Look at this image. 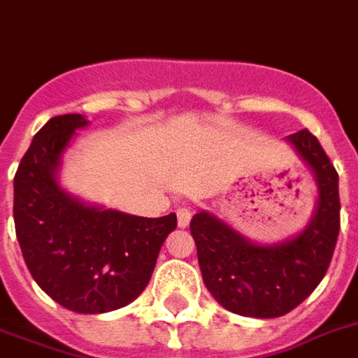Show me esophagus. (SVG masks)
<instances>
[{"mask_svg": "<svg viewBox=\"0 0 358 358\" xmlns=\"http://www.w3.org/2000/svg\"><path fill=\"white\" fill-rule=\"evenodd\" d=\"M176 217H178V226L180 228H186L189 224V220H192V209L189 207H180L176 210Z\"/></svg>", "mask_w": 358, "mask_h": 358, "instance_id": "esophagus-1", "label": "esophagus"}]
</instances>
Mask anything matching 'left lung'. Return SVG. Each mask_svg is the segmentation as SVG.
<instances>
[{
    "label": "left lung",
    "mask_w": 358,
    "mask_h": 358,
    "mask_svg": "<svg viewBox=\"0 0 358 358\" xmlns=\"http://www.w3.org/2000/svg\"><path fill=\"white\" fill-rule=\"evenodd\" d=\"M287 141L308 164L318 186L315 215L303 232L282 243L259 245L207 210L189 222L203 282L210 295L236 315H287L322 282L338 243V172L307 128L287 136Z\"/></svg>",
    "instance_id": "8db88e82"
}]
</instances>
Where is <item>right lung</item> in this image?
Instances as JSON below:
<instances>
[{
    "mask_svg": "<svg viewBox=\"0 0 358 358\" xmlns=\"http://www.w3.org/2000/svg\"><path fill=\"white\" fill-rule=\"evenodd\" d=\"M82 115L50 118L15 174L13 217L36 284L61 307L99 315L126 307L155 268L176 215L145 218L86 205L59 186L57 171Z\"/></svg>",
    "mask_w": 358,
    "mask_h": 358,
    "instance_id": "1",
    "label": "right lung"
}]
</instances>
